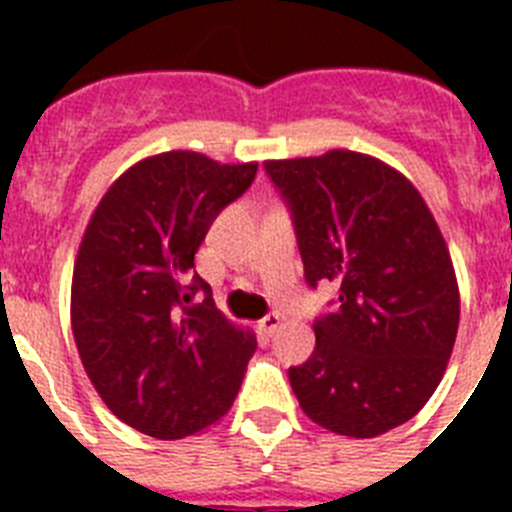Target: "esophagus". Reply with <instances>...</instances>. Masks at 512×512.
I'll list each match as a JSON object with an SVG mask.
<instances>
[{
    "label": "esophagus",
    "instance_id": "34e87169",
    "mask_svg": "<svg viewBox=\"0 0 512 512\" xmlns=\"http://www.w3.org/2000/svg\"><path fill=\"white\" fill-rule=\"evenodd\" d=\"M279 323H282V315H279V312H269V315H264V318L259 320V328L264 336H274L279 328Z\"/></svg>",
    "mask_w": 512,
    "mask_h": 512
}]
</instances>
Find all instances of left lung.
Returning a JSON list of instances; mask_svg holds the SVG:
<instances>
[{
	"mask_svg": "<svg viewBox=\"0 0 512 512\" xmlns=\"http://www.w3.org/2000/svg\"><path fill=\"white\" fill-rule=\"evenodd\" d=\"M287 202L312 289L338 305L315 320V351L289 366L310 420L351 438L408 423L436 392L459 328V284L418 189L379 158L328 151L266 161Z\"/></svg>",
	"mask_w": 512,
	"mask_h": 512,
	"instance_id": "obj_1",
	"label": "left lung"
}]
</instances>
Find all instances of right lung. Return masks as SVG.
<instances>
[{"instance_id": "1", "label": "right lung", "mask_w": 512, "mask_h": 512, "mask_svg": "<svg viewBox=\"0 0 512 512\" xmlns=\"http://www.w3.org/2000/svg\"><path fill=\"white\" fill-rule=\"evenodd\" d=\"M256 169L194 151L143 158L107 189L81 238L71 284L81 364L104 405L146 436L205 431L241 390L256 338L217 310L194 253ZM200 291L206 300L189 306Z\"/></svg>"}]
</instances>
